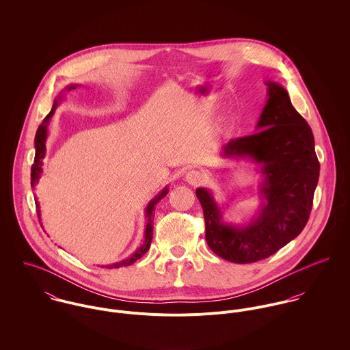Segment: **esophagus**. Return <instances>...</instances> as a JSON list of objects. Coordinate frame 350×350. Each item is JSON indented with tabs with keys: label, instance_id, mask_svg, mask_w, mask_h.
<instances>
[{
	"label": "esophagus",
	"instance_id": "34e87169",
	"mask_svg": "<svg viewBox=\"0 0 350 350\" xmlns=\"http://www.w3.org/2000/svg\"><path fill=\"white\" fill-rule=\"evenodd\" d=\"M186 180H187L190 185H193V186H198V185H200V183L204 180V176L202 175V172H200V171L193 170V171H189V172L186 174Z\"/></svg>",
	"mask_w": 350,
	"mask_h": 350
}]
</instances>
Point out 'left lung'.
Instances as JSON below:
<instances>
[{"label":"left lung","mask_w":350,"mask_h":350,"mask_svg":"<svg viewBox=\"0 0 350 350\" xmlns=\"http://www.w3.org/2000/svg\"><path fill=\"white\" fill-rule=\"evenodd\" d=\"M268 100L257 133L230 140L225 157H250L261 164L260 214L247 226L222 222L221 208L207 189H197L206 241L219 257L248 264L269 257L294 240L306 226L319 178V161L310 125L293 106L287 90L267 81Z\"/></svg>","instance_id":"left-lung-1"}]
</instances>
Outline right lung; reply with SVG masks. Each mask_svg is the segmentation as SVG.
<instances>
[{
    "instance_id": "1",
    "label": "right lung",
    "mask_w": 350,
    "mask_h": 350,
    "mask_svg": "<svg viewBox=\"0 0 350 350\" xmlns=\"http://www.w3.org/2000/svg\"><path fill=\"white\" fill-rule=\"evenodd\" d=\"M77 85H71L67 88V90H72L75 89ZM57 103L55 100L52 109H51L49 116L43 120V122L39 125L38 131H36V136H35V160H33V164H32V168H31V186L35 187V185L39 182V178L42 175V165H43V159L46 156V140H47V128H49V124H50L51 117L53 116L55 113V109H56ZM168 193V189L165 187L156 198L150 200L146 208V215L148 218V222H147V228H146V240H144V244L135 250V253L132 256H129L128 258L120 261V262H116V264H111V265H106V268H118V267H128L131 264H133L136 260H139L140 257H143L148 250H150V243H152V236H153V210H154V206L157 204V202L164 198ZM36 203V211H38V217L40 218V208H39V202L38 200H35Z\"/></svg>"
}]
</instances>
